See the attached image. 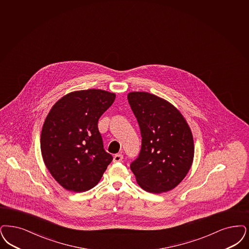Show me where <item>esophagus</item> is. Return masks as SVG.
Wrapping results in <instances>:
<instances>
[{"instance_id": "esophagus-1", "label": "esophagus", "mask_w": 249, "mask_h": 249, "mask_svg": "<svg viewBox=\"0 0 249 249\" xmlns=\"http://www.w3.org/2000/svg\"><path fill=\"white\" fill-rule=\"evenodd\" d=\"M123 160V156L121 154H118V155H115L114 158H113V162L114 163H117V162H121Z\"/></svg>"}]
</instances>
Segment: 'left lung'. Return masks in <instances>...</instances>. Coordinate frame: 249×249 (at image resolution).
Masks as SVG:
<instances>
[{
  "instance_id": "obj_1",
  "label": "left lung",
  "mask_w": 249,
  "mask_h": 249,
  "mask_svg": "<svg viewBox=\"0 0 249 249\" xmlns=\"http://www.w3.org/2000/svg\"><path fill=\"white\" fill-rule=\"evenodd\" d=\"M142 135L139 156L130 164L136 180L146 192L175 188L192 166L195 146L189 125L174 106L145 91L128 94Z\"/></svg>"
}]
</instances>
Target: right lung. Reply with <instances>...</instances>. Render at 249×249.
Listing matches in <instances>:
<instances>
[{"label":"right lung","instance_id":"add662e5","mask_svg":"<svg viewBox=\"0 0 249 249\" xmlns=\"http://www.w3.org/2000/svg\"><path fill=\"white\" fill-rule=\"evenodd\" d=\"M115 98V93L103 89L77 90L58 100L47 115L41 155L65 189L80 193L93 188L113 160L104 149L98 120Z\"/></svg>","mask_w":249,"mask_h":249}]
</instances>
